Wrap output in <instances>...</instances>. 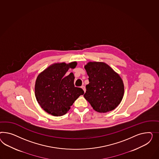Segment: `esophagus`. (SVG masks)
I'll list each match as a JSON object with an SVG mask.
<instances>
[{
    "label": "esophagus",
    "mask_w": 159,
    "mask_h": 159,
    "mask_svg": "<svg viewBox=\"0 0 159 159\" xmlns=\"http://www.w3.org/2000/svg\"><path fill=\"white\" fill-rule=\"evenodd\" d=\"M81 88H82V89L83 90V91H84V93H85V92H86V88H85V86H82V87H81Z\"/></svg>",
    "instance_id": "obj_1"
}]
</instances>
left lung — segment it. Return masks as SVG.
Instances as JSON below:
<instances>
[{
  "instance_id": "left-lung-1",
  "label": "left lung",
  "mask_w": 159,
  "mask_h": 159,
  "mask_svg": "<svg viewBox=\"0 0 159 159\" xmlns=\"http://www.w3.org/2000/svg\"><path fill=\"white\" fill-rule=\"evenodd\" d=\"M89 84L84 97L99 113L112 111L120 104L125 87L120 75L103 62H89L84 66Z\"/></svg>"
}]
</instances>
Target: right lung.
<instances>
[{
	"mask_svg": "<svg viewBox=\"0 0 159 159\" xmlns=\"http://www.w3.org/2000/svg\"><path fill=\"white\" fill-rule=\"evenodd\" d=\"M77 62L69 64L54 63L48 66L36 78L35 97L44 111L52 116L66 114L78 97L84 94L81 88L75 87V76L65 75L69 68L74 69Z\"/></svg>",
	"mask_w": 159,
	"mask_h": 159,
	"instance_id": "add662e5",
	"label": "right lung"
}]
</instances>
